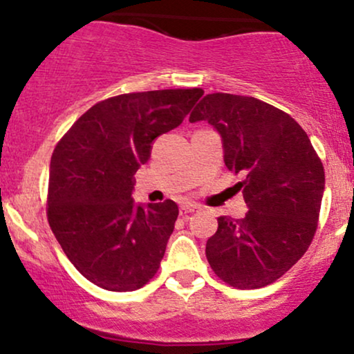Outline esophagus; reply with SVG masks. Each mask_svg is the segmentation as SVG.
I'll return each instance as SVG.
<instances>
[{
    "label": "esophagus",
    "instance_id": "34e87169",
    "mask_svg": "<svg viewBox=\"0 0 354 354\" xmlns=\"http://www.w3.org/2000/svg\"><path fill=\"white\" fill-rule=\"evenodd\" d=\"M200 209V206L198 205H193V203H185V205L180 206V214H189V213H194V211Z\"/></svg>",
    "mask_w": 354,
    "mask_h": 354
}]
</instances>
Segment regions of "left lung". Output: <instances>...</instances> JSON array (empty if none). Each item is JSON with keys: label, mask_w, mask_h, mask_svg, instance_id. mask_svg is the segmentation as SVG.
<instances>
[{"label": "left lung", "mask_w": 354, "mask_h": 354, "mask_svg": "<svg viewBox=\"0 0 354 354\" xmlns=\"http://www.w3.org/2000/svg\"><path fill=\"white\" fill-rule=\"evenodd\" d=\"M218 129L225 165L243 174L245 218H218L206 258L238 290L274 283L310 248L318 228L324 168L306 131L288 113L251 96L211 93L189 121Z\"/></svg>", "instance_id": "8db88e82"}]
</instances>
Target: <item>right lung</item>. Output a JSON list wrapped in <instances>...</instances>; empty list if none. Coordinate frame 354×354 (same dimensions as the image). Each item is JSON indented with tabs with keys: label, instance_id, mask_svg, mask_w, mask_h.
<instances>
[{
	"label": "right lung",
	"instance_id": "add662e5",
	"mask_svg": "<svg viewBox=\"0 0 354 354\" xmlns=\"http://www.w3.org/2000/svg\"><path fill=\"white\" fill-rule=\"evenodd\" d=\"M201 88L126 93L81 115L55 146L48 223L84 278L108 291H135L156 274L174 230L171 200L135 206V174L154 138L183 123Z\"/></svg>",
	"mask_w": 354,
	"mask_h": 354
}]
</instances>
